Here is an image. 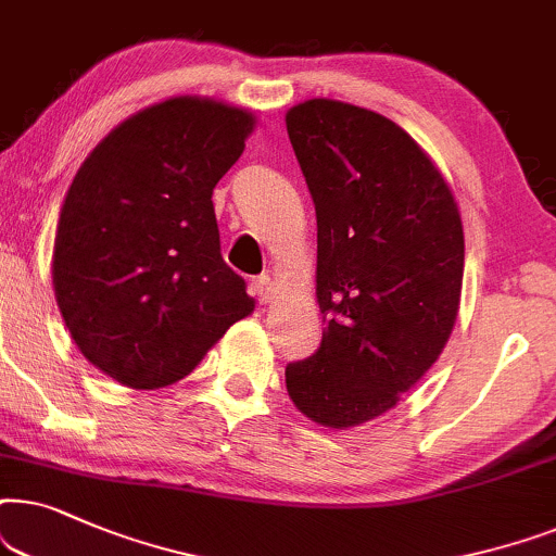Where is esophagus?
<instances>
[{
  "label": "esophagus",
  "mask_w": 556,
  "mask_h": 556,
  "mask_svg": "<svg viewBox=\"0 0 556 556\" xmlns=\"http://www.w3.org/2000/svg\"><path fill=\"white\" fill-rule=\"evenodd\" d=\"M251 290L258 298V302H269L274 298V282L269 274H262V277L254 279V285H251Z\"/></svg>",
  "instance_id": "esophagus-1"
}]
</instances>
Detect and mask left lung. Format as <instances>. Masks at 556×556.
Here are the masks:
<instances>
[{"instance_id": "8db88e82", "label": "left lung", "mask_w": 556, "mask_h": 556, "mask_svg": "<svg viewBox=\"0 0 556 556\" xmlns=\"http://www.w3.org/2000/svg\"><path fill=\"white\" fill-rule=\"evenodd\" d=\"M317 216L323 343L287 366L294 406L345 429L396 406L453 332L465 239L455 195L391 118L332 99L287 111Z\"/></svg>"}]
</instances>
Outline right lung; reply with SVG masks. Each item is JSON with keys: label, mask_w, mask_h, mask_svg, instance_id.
Listing matches in <instances>:
<instances>
[{"label": "right lung", "mask_w": 556, "mask_h": 556, "mask_svg": "<svg viewBox=\"0 0 556 556\" xmlns=\"http://www.w3.org/2000/svg\"><path fill=\"white\" fill-rule=\"evenodd\" d=\"M254 124L247 109L175 96L111 129L73 177L55 300L78 351L124 387L185 379L254 309L211 201Z\"/></svg>", "instance_id": "obj_1"}]
</instances>
